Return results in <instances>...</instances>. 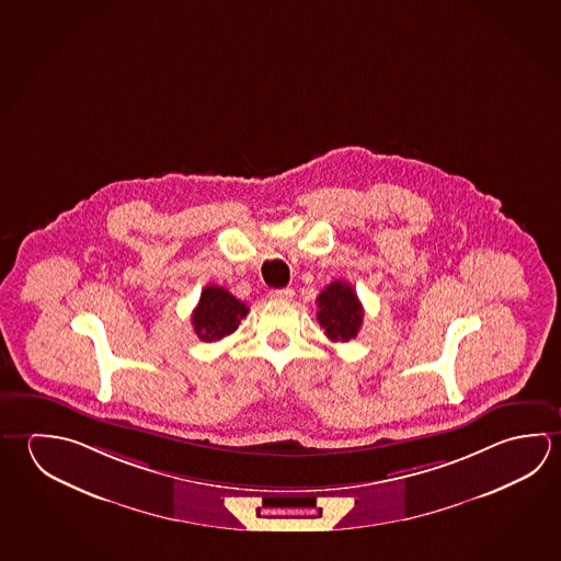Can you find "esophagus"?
Here are the masks:
<instances>
[{
    "instance_id": "34e87169",
    "label": "esophagus",
    "mask_w": 561,
    "mask_h": 561,
    "mask_svg": "<svg viewBox=\"0 0 561 561\" xmlns=\"http://www.w3.org/2000/svg\"><path fill=\"white\" fill-rule=\"evenodd\" d=\"M267 295H270V299H274V301H287V299L294 297V289H289V287H285V289H272Z\"/></svg>"
}]
</instances>
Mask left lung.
<instances>
[{"label": "left lung", "mask_w": 561, "mask_h": 561, "mask_svg": "<svg viewBox=\"0 0 561 561\" xmlns=\"http://www.w3.org/2000/svg\"><path fill=\"white\" fill-rule=\"evenodd\" d=\"M317 321L333 343H346L358 334L363 324V305L346 282L327 285L317 297Z\"/></svg>", "instance_id": "obj_1"}]
</instances>
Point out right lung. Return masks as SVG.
I'll return each mask as SVG.
<instances>
[{
  "label": "right lung",
  "mask_w": 561,
  "mask_h": 561,
  "mask_svg": "<svg viewBox=\"0 0 561 561\" xmlns=\"http://www.w3.org/2000/svg\"><path fill=\"white\" fill-rule=\"evenodd\" d=\"M248 314L247 304L220 285H207L193 311V329L201 341L215 343L234 333Z\"/></svg>",
  "instance_id": "add662e5"
}]
</instances>
